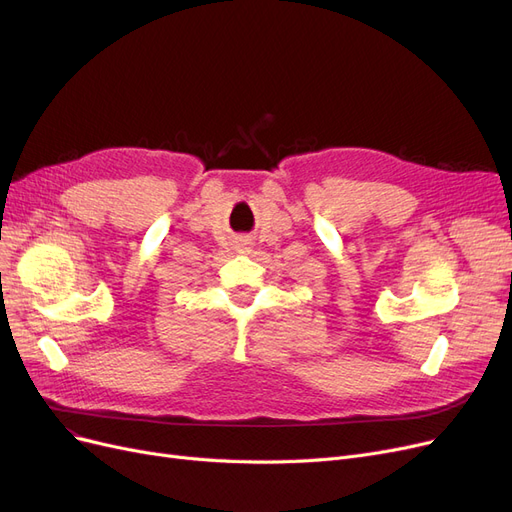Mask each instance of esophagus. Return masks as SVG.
<instances>
[{
    "label": "esophagus",
    "mask_w": 512,
    "mask_h": 512,
    "mask_svg": "<svg viewBox=\"0 0 512 512\" xmlns=\"http://www.w3.org/2000/svg\"><path fill=\"white\" fill-rule=\"evenodd\" d=\"M236 251H238V253H249V251H251V242H249L247 238H240V240L236 242Z\"/></svg>",
    "instance_id": "34e87169"
}]
</instances>
